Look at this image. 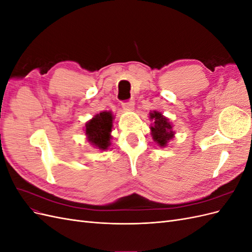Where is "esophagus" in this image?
I'll list each match as a JSON object with an SVG mask.
<instances>
[{"mask_svg":"<svg viewBox=\"0 0 252 252\" xmlns=\"http://www.w3.org/2000/svg\"><path fill=\"white\" fill-rule=\"evenodd\" d=\"M134 106V101L133 100H128L122 103V107L127 110H131Z\"/></svg>","mask_w":252,"mask_h":252,"instance_id":"esophagus-1","label":"esophagus"}]
</instances>
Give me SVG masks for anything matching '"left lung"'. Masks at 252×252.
I'll return each mask as SVG.
<instances>
[{
    "label": "left lung",
    "mask_w": 252,
    "mask_h": 252,
    "mask_svg": "<svg viewBox=\"0 0 252 252\" xmlns=\"http://www.w3.org/2000/svg\"><path fill=\"white\" fill-rule=\"evenodd\" d=\"M150 119L155 120V125L151 126V134L154 140L159 146H166L167 142L173 138L172 126L169 124L168 120L162 116V113L154 111L150 113Z\"/></svg>",
    "instance_id": "8db88e82"
}]
</instances>
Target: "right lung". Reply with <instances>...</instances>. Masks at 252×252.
Masks as SVG:
<instances>
[{
  "instance_id": "add662e5",
  "label": "right lung",
  "mask_w": 252,
  "mask_h": 252,
  "mask_svg": "<svg viewBox=\"0 0 252 252\" xmlns=\"http://www.w3.org/2000/svg\"><path fill=\"white\" fill-rule=\"evenodd\" d=\"M112 119L111 112L103 111L100 114H96L86 124L85 132L87 140L98 149L105 150L110 145Z\"/></svg>"
}]
</instances>
